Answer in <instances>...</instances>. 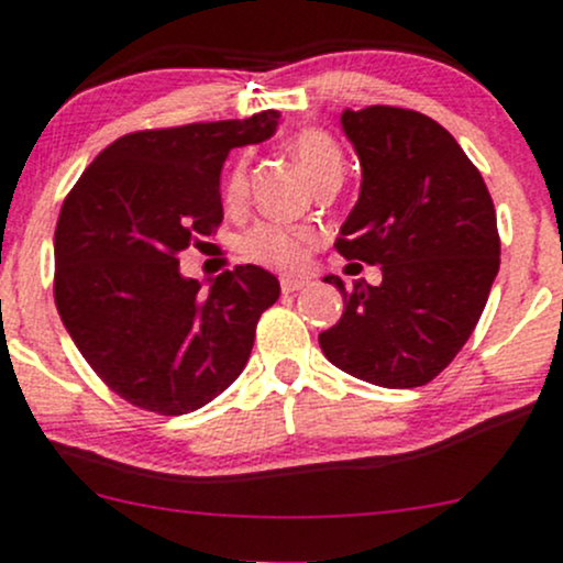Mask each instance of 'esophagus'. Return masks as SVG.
<instances>
[{"instance_id":"esophagus-1","label":"esophagus","mask_w":563,"mask_h":563,"mask_svg":"<svg viewBox=\"0 0 563 563\" xmlns=\"http://www.w3.org/2000/svg\"><path fill=\"white\" fill-rule=\"evenodd\" d=\"M305 286H307V283L299 280V277H283V280H280L283 294H296V291H301Z\"/></svg>"}]
</instances>
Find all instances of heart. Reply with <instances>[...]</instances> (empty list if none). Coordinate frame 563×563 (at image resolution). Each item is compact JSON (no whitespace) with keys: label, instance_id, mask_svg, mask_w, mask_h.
<instances>
[{"label":"heart","instance_id":"obj_1","mask_svg":"<svg viewBox=\"0 0 563 563\" xmlns=\"http://www.w3.org/2000/svg\"><path fill=\"white\" fill-rule=\"evenodd\" d=\"M291 150L299 157L301 168L310 176L312 184L325 181V178H342L344 157L336 141L323 131H301L291 139ZM245 195V163L240 159L234 165L230 181H227V202H240ZM312 234L305 230H288L283 224H269L262 221L245 234L240 249L249 258L258 264L277 269H296L305 262V251L310 245Z\"/></svg>","mask_w":563,"mask_h":563}]
</instances>
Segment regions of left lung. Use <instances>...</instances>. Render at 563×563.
Wrapping results in <instances>:
<instances>
[{"label":"left lung","instance_id":"left-lung-1","mask_svg":"<svg viewBox=\"0 0 563 563\" xmlns=\"http://www.w3.org/2000/svg\"><path fill=\"white\" fill-rule=\"evenodd\" d=\"M363 168L336 251L379 264L382 283L325 277L344 299L320 350L336 368L406 390L435 379L465 347L499 269L489 189L446 128L398 107L342 111Z\"/></svg>","mask_w":563,"mask_h":563}]
</instances>
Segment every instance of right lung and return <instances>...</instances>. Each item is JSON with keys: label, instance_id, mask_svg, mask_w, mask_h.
Wrapping results in <instances>:
<instances>
[{"label": "right lung", "instance_id": "add662e5", "mask_svg": "<svg viewBox=\"0 0 563 563\" xmlns=\"http://www.w3.org/2000/svg\"><path fill=\"white\" fill-rule=\"evenodd\" d=\"M280 111L128 133L66 195L55 227V307L90 368L139 409L211 404L251 357L272 272L240 264L206 294L178 253L224 219L219 176L234 146L275 133Z\"/></svg>", "mask_w": 563, "mask_h": 563}]
</instances>
